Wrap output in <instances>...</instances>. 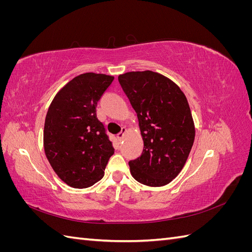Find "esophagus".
Returning <instances> with one entry per match:
<instances>
[{"label": "esophagus", "mask_w": 252, "mask_h": 252, "mask_svg": "<svg viewBox=\"0 0 252 252\" xmlns=\"http://www.w3.org/2000/svg\"><path fill=\"white\" fill-rule=\"evenodd\" d=\"M126 131H127V129L125 128V127H122V131L120 132V133H118V135H117V138L119 139V140H122L124 138V135H125V133H126Z\"/></svg>", "instance_id": "34e87169"}]
</instances>
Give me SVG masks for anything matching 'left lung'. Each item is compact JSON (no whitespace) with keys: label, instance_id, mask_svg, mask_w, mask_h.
<instances>
[{"label":"left lung","instance_id":"obj_1","mask_svg":"<svg viewBox=\"0 0 252 252\" xmlns=\"http://www.w3.org/2000/svg\"><path fill=\"white\" fill-rule=\"evenodd\" d=\"M136 112L144 141L142 155L129 162L141 184L167 185L184 167L194 141V124L185 94L168 78L150 70L119 75Z\"/></svg>","mask_w":252,"mask_h":252}]
</instances>
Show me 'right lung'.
I'll return each instance as SVG.
<instances>
[{"label": "right lung", "instance_id": "right-lung-1", "mask_svg": "<svg viewBox=\"0 0 252 252\" xmlns=\"http://www.w3.org/2000/svg\"><path fill=\"white\" fill-rule=\"evenodd\" d=\"M113 79L102 73L80 74L59 91L48 108L45 155L58 177L73 188L100 181L114 152L95 109Z\"/></svg>", "mask_w": 252, "mask_h": 252}]
</instances>
